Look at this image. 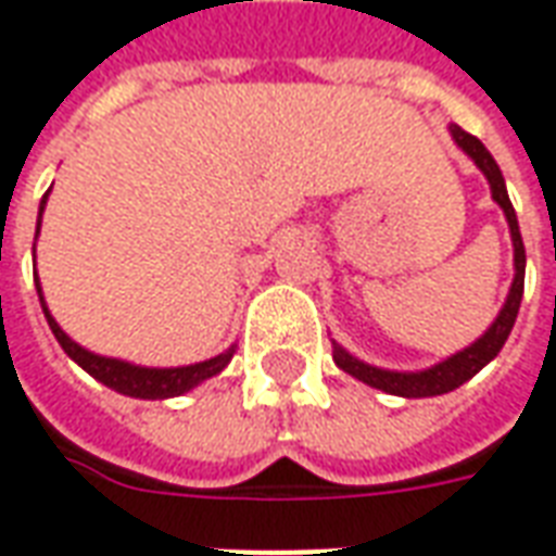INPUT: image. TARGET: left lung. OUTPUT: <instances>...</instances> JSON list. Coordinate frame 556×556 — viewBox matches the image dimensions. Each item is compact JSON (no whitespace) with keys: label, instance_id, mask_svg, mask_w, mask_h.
<instances>
[{"label":"left lung","instance_id":"1","mask_svg":"<svg viewBox=\"0 0 556 556\" xmlns=\"http://www.w3.org/2000/svg\"><path fill=\"white\" fill-rule=\"evenodd\" d=\"M451 136H454V141L463 148V154L472 156V163L484 172V178H488L490 184V193H493V202L503 208L505 220H508V229H511V244H515V281H511V290H508V296H505V305L500 308L496 320L488 327V332H484L478 342L469 344V348L457 351L454 357L442 359V363H435V366L424 369V372H393V369H378V366H369V363H363V359H357L354 354H348L342 344L332 342V359H336V366H339L342 372L354 375L357 381L369 384V388L384 390V393H393V396H405V400L442 396V393L457 390L460 384H466L472 375L481 372L490 359L503 351L505 339H508V332H511V327H515V317H518L520 296H523L527 251H523V239H520L518 214H515V208H511V199H508V190H505L503 172H500L496 160L490 156L488 148H484L476 136H469V132L460 129L457 124H451Z\"/></svg>","mask_w":556,"mask_h":556}]
</instances>
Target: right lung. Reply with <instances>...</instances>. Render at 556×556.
I'll return each mask as SVG.
<instances>
[{"instance_id": "1", "label": "right lung", "mask_w": 556, "mask_h": 556, "mask_svg": "<svg viewBox=\"0 0 556 556\" xmlns=\"http://www.w3.org/2000/svg\"><path fill=\"white\" fill-rule=\"evenodd\" d=\"M45 202H48V193L41 199V205H38V227H41V212H45ZM36 251V248H33ZM36 290H38V300H41V312L48 317V327L56 336V342L63 344V351H66L68 357L78 363L84 372H90L96 381H102L105 388L117 390V393H124V396H136V400H168V396H181L187 390H193L202 381H208L214 375H220L227 369V363L236 354V344L224 351V354H217L212 359H202V363H190V366H175V369H148V366H132V363H126V359H114V357H99L93 351H87V348H80L78 342H72L63 327L56 324L48 312V305H45V296H41V285H38L36 278Z\"/></svg>"}]
</instances>
